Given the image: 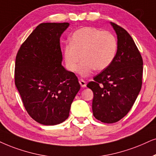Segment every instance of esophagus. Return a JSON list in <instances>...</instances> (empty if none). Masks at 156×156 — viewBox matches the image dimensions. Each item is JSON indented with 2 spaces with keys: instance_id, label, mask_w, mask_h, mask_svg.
Here are the masks:
<instances>
[{
  "instance_id": "1",
  "label": "esophagus",
  "mask_w": 156,
  "mask_h": 156,
  "mask_svg": "<svg viewBox=\"0 0 156 156\" xmlns=\"http://www.w3.org/2000/svg\"><path fill=\"white\" fill-rule=\"evenodd\" d=\"M79 83H80V86H81L83 88L86 87V82L84 80H83V79H80V80H79Z\"/></svg>"
}]
</instances>
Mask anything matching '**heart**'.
Listing matches in <instances>:
<instances>
[{"label":"heart","mask_w":156,"mask_h":156,"mask_svg":"<svg viewBox=\"0 0 156 156\" xmlns=\"http://www.w3.org/2000/svg\"><path fill=\"white\" fill-rule=\"evenodd\" d=\"M117 39L109 31L93 27L76 30L70 37V43L65 45L63 58L68 70L76 71L83 58L78 73L87 77L94 70H105L112 63L117 53Z\"/></svg>","instance_id":"1"}]
</instances>
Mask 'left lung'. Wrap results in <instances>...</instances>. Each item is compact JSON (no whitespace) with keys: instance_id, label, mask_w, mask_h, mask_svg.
<instances>
[{"instance_id":"obj_1","label":"left lung","mask_w":156,"mask_h":156,"mask_svg":"<svg viewBox=\"0 0 156 156\" xmlns=\"http://www.w3.org/2000/svg\"><path fill=\"white\" fill-rule=\"evenodd\" d=\"M117 35V53L112 63L87 84L94 93L93 114L104 123H114L127 114L143 83V62L129 33L113 22Z\"/></svg>"}]
</instances>
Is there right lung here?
Segmentation results:
<instances>
[{
  "label": "right lung",
  "instance_id": "obj_1",
  "mask_svg": "<svg viewBox=\"0 0 156 156\" xmlns=\"http://www.w3.org/2000/svg\"><path fill=\"white\" fill-rule=\"evenodd\" d=\"M69 23H42L21 45L15 63V85L25 109L39 124L55 125L69 117L80 86L62 66L60 38Z\"/></svg>",
  "mask_w": 156,
  "mask_h": 156
}]
</instances>
